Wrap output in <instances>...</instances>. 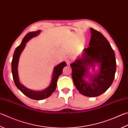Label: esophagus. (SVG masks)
Returning a JSON list of instances; mask_svg holds the SVG:
<instances>
[{"mask_svg":"<svg viewBox=\"0 0 128 128\" xmlns=\"http://www.w3.org/2000/svg\"><path fill=\"white\" fill-rule=\"evenodd\" d=\"M72 59H73V58H72V56H70V55H68V56H67L66 59V64H70L72 61Z\"/></svg>","mask_w":128,"mask_h":128,"instance_id":"34e87169","label":"esophagus"}]
</instances>
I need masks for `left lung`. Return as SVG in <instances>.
<instances>
[{
    "mask_svg": "<svg viewBox=\"0 0 128 128\" xmlns=\"http://www.w3.org/2000/svg\"><path fill=\"white\" fill-rule=\"evenodd\" d=\"M91 37L89 47L84 49L81 58L70 64L74 84L81 94L97 97L106 92L114 80L116 69L115 53L108 40L101 32L90 28ZM90 60H92L90 62ZM99 64L98 74L91 75L88 72L90 64ZM90 78V82L84 79Z\"/></svg>",
    "mask_w": 128,
    "mask_h": 128,
    "instance_id": "1",
    "label": "left lung"
}]
</instances>
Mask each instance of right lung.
Returning a JSON list of instances; mask_svg holds the SVG:
<instances>
[{
    "instance_id": "1",
    "label": "right lung",
    "mask_w": 128,
    "mask_h": 128,
    "mask_svg": "<svg viewBox=\"0 0 128 128\" xmlns=\"http://www.w3.org/2000/svg\"><path fill=\"white\" fill-rule=\"evenodd\" d=\"M40 30L34 32H31L28 33L24 36L20 45L16 48L15 52L13 54L12 62V73L13 78L16 87L26 96L30 98L36 100H44L51 96V94L55 91V89H56L58 79L62 74V69L64 68V67L66 66V62H64L55 66L54 69V72L52 73V78L50 86L45 90H41V91H35V90H29L28 88L24 87V85H22L20 83L18 74V64L20 55L23 50L24 49L27 41H28L30 39L38 35L40 33Z\"/></svg>"
}]
</instances>
